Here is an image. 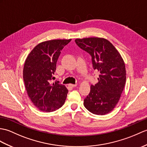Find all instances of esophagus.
Listing matches in <instances>:
<instances>
[{
	"mask_svg": "<svg viewBox=\"0 0 147 147\" xmlns=\"http://www.w3.org/2000/svg\"><path fill=\"white\" fill-rule=\"evenodd\" d=\"M77 86V84H69V86L71 87V88H74Z\"/></svg>",
	"mask_w": 147,
	"mask_h": 147,
	"instance_id": "1",
	"label": "esophagus"
}]
</instances>
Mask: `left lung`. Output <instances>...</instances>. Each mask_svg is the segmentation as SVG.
I'll return each mask as SVG.
<instances>
[{"label": "left lung", "mask_w": 147, "mask_h": 147, "mask_svg": "<svg viewBox=\"0 0 147 147\" xmlns=\"http://www.w3.org/2000/svg\"><path fill=\"white\" fill-rule=\"evenodd\" d=\"M75 42L90 54L93 69L100 73L98 83L91 85L89 94L84 100V107L95 115L107 114L117 105L124 89V61L114 46L105 39L89 37L77 39Z\"/></svg>", "instance_id": "obj_1"}]
</instances>
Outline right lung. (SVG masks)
I'll return each mask as SVG.
<instances>
[{
    "instance_id": "right-lung-1",
    "label": "right lung",
    "mask_w": 147,
    "mask_h": 147,
    "mask_svg": "<svg viewBox=\"0 0 147 147\" xmlns=\"http://www.w3.org/2000/svg\"><path fill=\"white\" fill-rule=\"evenodd\" d=\"M71 39H55L40 43L27 56L23 79L32 103L42 111H56L64 105L68 90L59 82L50 84L56 69V63L64 47Z\"/></svg>"
}]
</instances>
